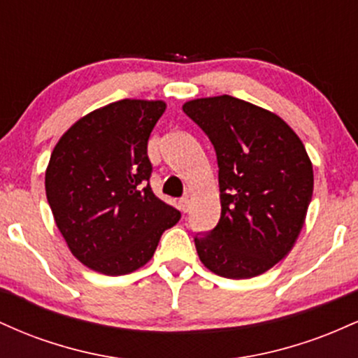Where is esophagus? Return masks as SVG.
I'll list each match as a JSON object with an SVG mask.
<instances>
[{
	"label": "esophagus",
	"instance_id": "esophagus-1",
	"mask_svg": "<svg viewBox=\"0 0 358 358\" xmlns=\"http://www.w3.org/2000/svg\"><path fill=\"white\" fill-rule=\"evenodd\" d=\"M178 207L183 213H187L188 210H190V199H188V196H183V199H180Z\"/></svg>",
	"mask_w": 358,
	"mask_h": 358
}]
</instances>
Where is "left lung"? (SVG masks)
I'll list each match as a JSON object with an SVG mask.
<instances>
[{
	"label": "left lung",
	"instance_id": "obj_1",
	"mask_svg": "<svg viewBox=\"0 0 358 358\" xmlns=\"http://www.w3.org/2000/svg\"><path fill=\"white\" fill-rule=\"evenodd\" d=\"M183 113L219 165L220 220L195 236L200 261L222 278L259 276L293 249L305 224L313 195L305 145L276 114L232 96L188 101Z\"/></svg>",
	"mask_w": 358,
	"mask_h": 358
}]
</instances>
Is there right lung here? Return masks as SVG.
<instances>
[{
    "mask_svg": "<svg viewBox=\"0 0 358 358\" xmlns=\"http://www.w3.org/2000/svg\"><path fill=\"white\" fill-rule=\"evenodd\" d=\"M166 104L122 99L92 110L53 148L45 190L53 219L84 266L121 276L153 257L180 212L155 195L148 139Z\"/></svg>",
    "mask_w": 358,
    "mask_h": 358,
    "instance_id": "1",
    "label": "right lung"
}]
</instances>
